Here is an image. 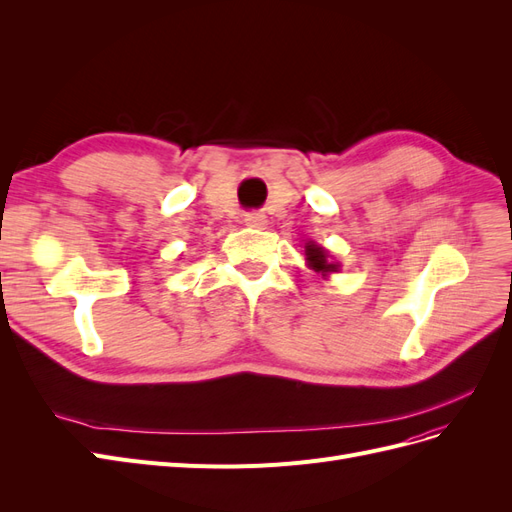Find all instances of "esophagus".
<instances>
[{"label":"esophagus","mask_w":512,"mask_h":512,"mask_svg":"<svg viewBox=\"0 0 512 512\" xmlns=\"http://www.w3.org/2000/svg\"><path fill=\"white\" fill-rule=\"evenodd\" d=\"M245 226H250V228H265V226H267L265 213H260V211L245 213Z\"/></svg>","instance_id":"1"}]
</instances>
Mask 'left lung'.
Segmentation results:
<instances>
[{"label": "left lung", "mask_w": 512, "mask_h": 512, "mask_svg": "<svg viewBox=\"0 0 512 512\" xmlns=\"http://www.w3.org/2000/svg\"><path fill=\"white\" fill-rule=\"evenodd\" d=\"M305 256H307L305 260H307L309 269H314V271L320 273L322 277H327L329 273L339 271V262H333V260L329 258V252L324 250V247L316 245L314 241L305 243Z\"/></svg>", "instance_id": "obj_1"}]
</instances>
